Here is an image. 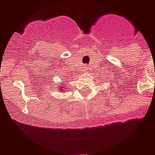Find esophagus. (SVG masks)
Instances as JSON below:
<instances>
[{
	"instance_id": "obj_1",
	"label": "esophagus",
	"mask_w": 155,
	"mask_h": 155,
	"mask_svg": "<svg viewBox=\"0 0 155 155\" xmlns=\"http://www.w3.org/2000/svg\"><path fill=\"white\" fill-rule=\"evenodd\" d=\"M88 70H89V68H88L87 65H85V66H84V67H83V69H82V71H83L84 73H85V72H87Z\"/></svg>"
}]
</instances>
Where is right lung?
<instances>
[{
    "label": "right lung",
    "instance_id": "1",
    "mask_svg": "<svg viewBox=\"0 0 155 155\" xmlns=\"http://www.w3.org/2000/svg\"><path fill=\"white\" fill-rule=\"evenodd\" d=\"M64 88H65V85H64V83H61V86H58V89H59V91H61V92H64Z\"/></svg>",
    "mask_w": 155,
    "mask_h": 155
}]
</instances>
